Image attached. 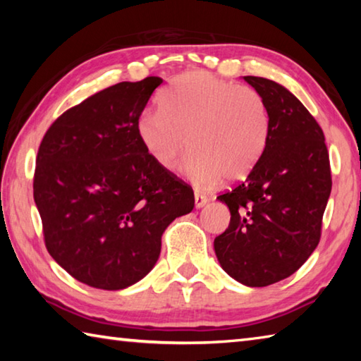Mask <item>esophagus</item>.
<instances>
[{
  "mask_svg": "<svg viewBox=\"0 0 361 361\" xmlns=\"http://www.w3.org/2000/svg\"><path fill=\"white\" fill-rule=\"evenodd\" d=\"M207 202H209V197H207L205 194L197 192V191L194 192V204H195V207H197V209H202V207H204Z\"/></svg>",
  "mask_w": 361,
  "mask_h": 361,
  "instance_id": "34e87169",
  "label": "esophagus"
}]
</instances>
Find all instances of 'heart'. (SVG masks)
<instances>
[{
    "instance_id": "b5f03b06",
    "label": "heart",
    "mask_w": 361,
    "mask_h": 361,
    "mask_svg": "<svg viewBox=\"0 0 361 361\" xmlns=\"http://www.w3.org/2000/svg\"><path fill=\"white\" fill-rule=\"evenodd\" d=\"M137 135L166 172L180 167L189 142L185 173L195 188L205 189L221 176L239 180L252 170L267 142L269 113L256 90L207 71H189L162 94L161 108L140 116Z\"/></svg>"
}]
</instances>
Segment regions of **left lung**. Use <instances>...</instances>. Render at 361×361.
Instances as JSON below:
<instances>
[{
    "mask_svg": "<svg viewBox=\"0 0 361 361\" xmlns=\"http://www.w3.org/2000/svg\"><path fill=\"white\" fill-rule=\"evenodd\" d=\"M243 79L266 103L269 135L247 180L218 195L231 223L213 245L232 279L267 286L295 274L319 245L331 170L322 127L302 103L271 79Z\"/></svg>",
    "mask_w": 361,
    "mask_h": 361,
    "instance_id": "1",
    "label": "left lung"
}]
</instances>
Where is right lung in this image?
Masks as SVG:
<instances>
[{
  "label": "right lung",
  "mask_w": 361,
  "mask_h": 361,
  "mask_svg": "<svg viewBox=\"0 0 361 361\" xmlns=\"http://www.w3.org/2000/svg\"><path fill=\"white\" fill-rule=\"evenodd\" d=\"M162 79L119 82L70 108L36 157L33 197L49 255L79 282L122 290L161 255V237L194 209L192 188L159 169L137 122Z\"/></svg>",
  "instance_id": "add662e5"
}]
</instances>
